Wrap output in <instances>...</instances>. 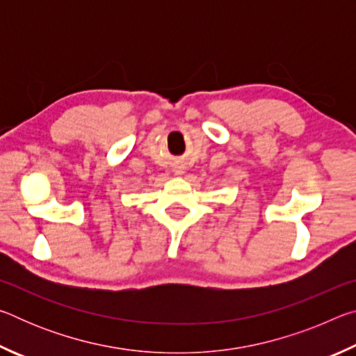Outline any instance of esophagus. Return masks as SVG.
<instances>
[{
    "mask_svg": "<svg viewBox=\"0 0 356 356\" xmlns=\"http://www.w3.org/2000/svg\"><path fill=\"white\" fill-rule=\"evenodd\" d=\"M184 171L182 170H174V176H182Z\"/></svg>",
    "mask_w": 356,
    "mask_h": 356,
    "instance_id": "esophagus-1",
    "label": "esophagus"
}]
</instances>
